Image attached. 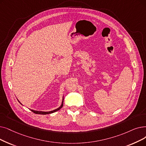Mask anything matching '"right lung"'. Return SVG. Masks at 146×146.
<instances>
[{
    "mask_svg": "<svg viewBox=\"0 0 146 146\" xmlns=\"http://www.w3.org/2000/svg\"><path fill=\"white\" fill-rule=\"evenodd\" d=\"M63 101H64V98H62V104L60 106V107H59L58 109H55L54 110H52V111H36V110H31V111H32L33 113H36V114H40V115H48V114H50V113H52L54 112H55L56 111L59 110L60 109H61L62 108V107L63 106ZM20 102V101H19Z\"/></svg>",
    "mask_w": 146,
    "mask_h": 146,
    "instance_id": "1",
    "label": "right lung"
}]
</instances>
